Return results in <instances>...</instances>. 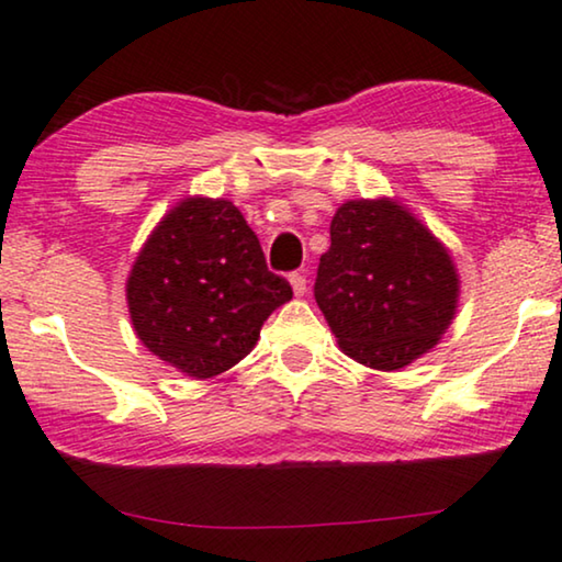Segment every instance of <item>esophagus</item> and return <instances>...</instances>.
Returning a JSON list of instances; mask_svg holds the SVG:
<instances>
[{
  "instance_id": "obj_1",
  "label": "esophagus",
  "mask_w": 562,
  "mask_h": 562,
  "mask_svg": "<svg viewBox=\"0 0 562 562\" xmlns=\"http://www.w3.org/2000/svg\"><path fill=\"white\" fill-rule=\"evenodd\" d=\"M290 285H293L295 295H303L305 288H308V280H305L303 272H290Z\"/></svg>"
}]
</instances>
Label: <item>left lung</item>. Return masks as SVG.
<instances>
[{
    "instance_id": "1",
    "label": "left lung",
    "mask_w": 562,
    "mask_h": 562,
    "mask_svg": "<svg viewBox=\"0 0 562 562\" xmlns=\"http://www.w3.org/2000/svg\"><path fill=\"white\" fill-rule=\"evenodd\" d=\"M458 290L450 254L398 203L349 200L336 211L313 295L344 355L406 368L450 326Z\"/></svg>"
}]
</instances>
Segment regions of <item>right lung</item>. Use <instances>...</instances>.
Here are the masks:
<instances>
[{
    "label": "right lung",
    "mask_w": 562,
    "mask_h": 562,
    "mask_svg": "<svg viewBox=\"0 0 562 562\" xmlns=\"http://www.w3.org/2000/svg\"><path fill=\"white\" fill-rule=\"evenodd\" d=\"M290 297V282L269 272L259 238L228 200L179 203L148 236L128 277L138 339L200 380L249 355L269 313Z\"/></svg>",
    "instance_id": "obj_1"
}]
</instances>
